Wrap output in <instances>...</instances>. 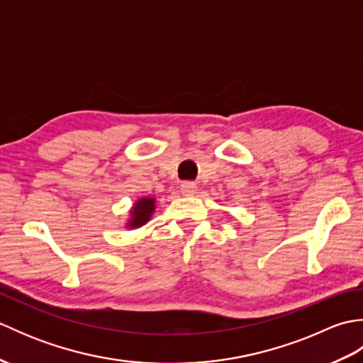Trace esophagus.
Masks as SVG:
<instances>
[{
  "label": "esophagus",
  "instance_id": "1",
  "mask_svg": "<svg viewBox=\"0 0 363 363\" xmlns=\"http://www.w3.org/2000/svg\"><path fill=\"white\" fill-rule=\"evenodd\" d=\"M196 190H198V187H196V184L195 182H184L182 186H181V191H182V195H186V196H194L195 194H196Z\"/></svg>",
  "mask_w": 363,
  "mask_h": 363
}]
</instances>
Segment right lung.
Wrapping results in <instances>:
<instances>
[{
    "mask_svg": "<svg viewBox=\"0 0 363 363\" xmlns=\"http://www.w3.org/2000/svg\"><path fill=\"white\" fill-rule=\"evenodd\" d=\"M154 198H142L134 204L133 211H130V220L128 221V228H140L146 221H150L151 215L154 212Z\"/></svg>",
    "mask_w": 363,
    "mask_h": 363,
    "instance_id": "1",
    "label": "right lung"
}]
</instances>
